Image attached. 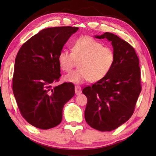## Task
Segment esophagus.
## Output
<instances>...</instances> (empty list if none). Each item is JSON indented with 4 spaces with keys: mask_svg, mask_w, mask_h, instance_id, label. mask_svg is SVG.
Instances as JSON below:
<instances>
[{
    "mask_svg": "<svg viewBox=\"0 0 156 156\" xmlns=\"http://www.w3.org/2000/svg\"><path fill=\"white\" fill-rule=\"evenodd\" d=\"M75 94H76V95H79V94L82 92L81 87L79 85L75 86Z\"/></svg>",
    "mask_w": 156,
    "mask_h": 156,
    "instance_id": "obj_1",
    "label": "esophagus"
}]
</instances>
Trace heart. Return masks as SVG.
<instances>
[{
	"instance_id": "obj_1",
	"label": "heart",
	"mask_w": 156,
	"mask_h": 156,
	"mask_svg": "<svg viewBox=\"0 0 156 156\" xmlns=\"http://www.w3.org/2000/svg\"><path fill=\"white\" fill-rule=\"evenodd\" d=\"M58 64L64 72H69L79 64V69L74 70L64 76L66 81L83 84L90 80L100 81L110 72L115 60L112 49L103 47L101 42L92 37L83 36L72 44V52L62 50L58 55Z\"/></svg>"
}]
</instances>
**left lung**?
I'll list each match as a JSON object with an SVG mask.
<instances>
[{"instance_id":"left-lung-1","label":"left lung","mask_w":156,"mask_h":156,"mask_svg":"<svg viewBox=\"0 0 156 156\" xmlns=\"http://www.w3.org/2000/svg\"><path fill=\"white\" fill-rule=\"evenodd\" d=\"M95 37L111 41L115 60L104 78L83 90L88 100L84 118L92 128L110 131L133 114L141 91L139 60L133 47L118 36L105 32Z\"/></svg>"}]
</instances>
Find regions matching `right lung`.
<instances>
[{
	"instance_id": "obj_1",
	"label": "right lung",
	"mask_w": 156,
	"mask_h": 156,
	"mask_svg": "<svg viewBox=\"0 0 156 156\" xmlns=\"http://www.w3.org/2000/svg\"><path fill=\"white\" fill-rule=\"evenodd\" d=\"M78 27L41 30L23 44L17 54L12 89L22 116L41 129L58 126L64 105L75 94L74 85L64 83L52 88L61 76L58 55Z\"/></svg>"
}]
</instances>
